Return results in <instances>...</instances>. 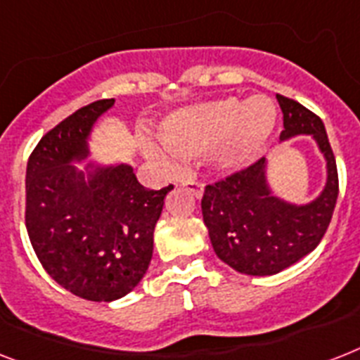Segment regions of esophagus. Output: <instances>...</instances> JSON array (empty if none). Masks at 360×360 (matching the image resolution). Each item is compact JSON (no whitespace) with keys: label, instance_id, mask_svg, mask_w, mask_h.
I'll use <instances>...</instances> for the list:
<instances>
[{"label":"esophagus","instance_id":"obj_1","mask_svg":"<svg viewBox=\"0 0 360 360\" xmlns=\"http://www.w3.org/2000/svg\"><path fill=\"white\" fill-rule=\"evenodd\" d=\"M181 185L185 186V188L188 190L190 194L194 195V198H198V200H200L201 195H203V185H201V183H198V181L186 179V181H183Z\"/></svg>","mask_w":360,"mask_h":360}]
</instances>
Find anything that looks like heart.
<instances>
[{
  "instance_id": "heart-1",
  "label": "heart",
  "mask_w": 360,
  "mask_h": 360,
  "mask_svg": "<svg viewBox=\"0 0 360 360\" xmlns=\"http://www.w3.org/2000/svg\"><path fill=\"white\" fill-rule=\"evenodd\" d=\"M277 109L266 96L212 99L175 110L160 125L165 144L185 157L209 153L221 170H240L261 155L276 129ZM174 157L169 150H153Z\"/></svg>"
}]
</instances>
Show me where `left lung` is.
<instances>
[{"label": "left lung", "instance_id": "left-lung-1", "mask_svg": "<svg viewBox=\"0 0 360 360\" xmlns=\"http://www.w3.org/2000/svg\"><path fill=\"white\" fill-rule=\"evenodd\" d=\"M277 101L285 127L279 139L311 134L326 157L327 181L311 203H288L271 192L262 157L205 186L201 212L210 244L220 261L246 276H274L309 255L326 235L338 198L337 160L323 122L294 99L277 94Z\"/></svg>", "mask_w": 360, "mask_h": 360}]
</instances>
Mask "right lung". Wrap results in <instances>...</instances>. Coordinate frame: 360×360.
Instances as JSON below:
<instances>
[{
  "mask_svg": "<svg viewBox=\"0 0 360 360\" xmlns=\"http://www.w3.org/2000/svg\"><path fill=\"white\" fill-rule=\"evenodd\" d=\"M114 105L99 99L44 134L25 174V227L38 261L58 285L90 302H114L139 285L153 255V231L174 186H142L129 165L72 162Z\"/></svg>",
  "mask_w": 360,
  "mask_h": 360,
  "instance_id": "right-lung-1",
  "label": "right lung"
}]
</instances>
